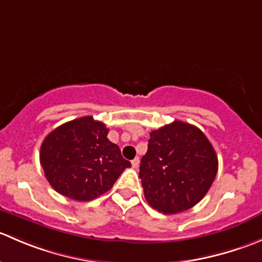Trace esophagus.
<instances>
[{
	"instance_id": "1",
	"label": "esophagus",
	"mask_w": 262,
	"mask_h": 262,
	"mask_svg": "<svg viewBox=\"0 0 262 262\" xmlns=\"http://www.w3.org/2000/svg\"><path fill=\"white\" fill-rule=\"evenodd\" d=\"M132 166H133L134 168H137L139 166V157H136L134 160H132Z\"/></svg>"
}]
</instances>
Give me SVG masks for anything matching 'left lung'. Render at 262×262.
I'll use <instances>...</instances> for the list:
<instances>
[{"label": "left lung", "mask_w": 262, "mask_h": 262, "mask_svg": "<svg viewBox=\"0 0 262 262\" xmlns=\"http://www.w3.org/2000/svg\"><path fill=\"white\" fill-rule=\"evenodd\" d=\"M139 178L148 204L163 214L190 209L212 186L218 157L205 134L175 120L149 133Z\"/></svg>", "instance_id": "left-lung-1"}]
</instances>
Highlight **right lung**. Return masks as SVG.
Instances as JSON below:
<instances>
[{
  "mask_svg": "<svg viewBox=\"0 0 262 262\" xmlns=\"http://www.w3.org/2000/svg\"><path fill=\"white\" fill-rule=\"evenodd\" d=\"M109 129L92 116L62 124L46 137L40 165L47 180L59 194L89 202L109 191L130 162L107 139Z\"/></svg>",
  "mask_w": 262,
  "mask_h": 262,
  "instance_id": "1",
  "label": "right lung"
}]
</instances>
